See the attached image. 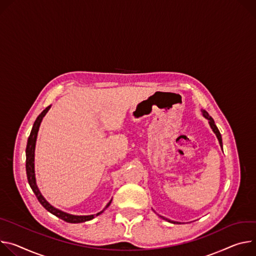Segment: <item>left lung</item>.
<instances>
[{"label":"left lung","instance_id":"8db88e82","mask_svg":"<svg viewBox=\"0 0 256 256\" xmlns=\"http://www.w3.org/2000/svg\"><path fill=\"white\" fill-rule=\"evenodd\" d=\"M202 116L206 118V119H208V124H210V128H212V130L214 131V133L216 134V138H218V144H220V148L222 150V135H220V131H218V127H216V125L214 124V119L208 115V112L206 110H202ZM160 218H162V220H168V222H173V224H181L180 222H175V220H168V218H164V216H160Z\"/></svg>","mask_w":256,"mask_h":256}]
</instances>
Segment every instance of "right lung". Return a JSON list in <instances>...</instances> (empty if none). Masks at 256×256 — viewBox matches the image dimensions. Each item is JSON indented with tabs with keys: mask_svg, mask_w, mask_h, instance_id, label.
I'll return each instance as SVG.
<instances>
[{
	"mask_svg": "<svg viewBox=\"0 0 256 256\" xmlns=\"http://www.w3.org/2000/svg\"><path fill=\"white\" fill-rule=\"evenodd\" d=\"M52 106H48V108H46L40 115L38 117L36 118L34 126H32V132H30V137H28V140H27V146H26V174H27V180H28V183H30L32 191L34 192L36 196L38 197V202H40V204L48 210L50 212V214H52L54 216H58L59 218L67 222H72V224H77V222H88V220H90L92 218H94V216H100L102 212H104V210L106 208H108V206L112 202V200H110V202L106 206V208L98 212L96 214H90V216H74V214H67L59 208H54L50 202H46V198L42 196V194L40 193L38 187V184H36V171H34V152H36V138H38V130H40V123L44 119V117L46 116V114L48 112V110Z\"/></svg>",
	"mask_w": 256,
	"mask_h": 256,
	"instance_id": "right-lung-1",
	"label": "right lung"
}]
</instances>
